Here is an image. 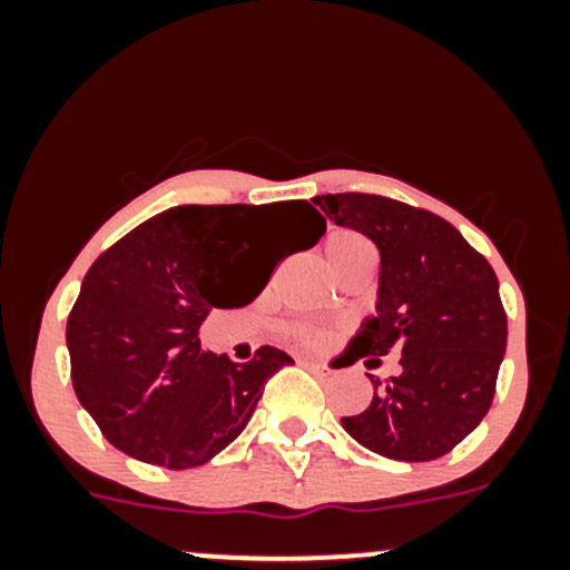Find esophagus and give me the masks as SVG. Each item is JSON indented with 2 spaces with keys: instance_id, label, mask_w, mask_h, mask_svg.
I'll return each mask as SVG.
<instances>
[{
  "instance_id": "1",
  "label": "esophagus",
  "mask_w": 570,
  "mask_h": 570,
  "mask_svg": "<svg viewBox=\"0 0 570 570\" xmlns=\"http://www.w3.org/2000/svg\"><path fill=\"white\" fill-rule=\"evenodd\" d=\"M303 364H305V367H311V370H318V372L326 370L322 362H313V358H303Z\"/></svg>"
}]
</instances>
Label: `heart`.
<instances>
[{"label":"heart","instance_id":"heart-1","mask_svg":"<svg viewBox=\"0 0 570 570\" xmlns=\"http://www.w3.org/2000/svg\"><path fill=\"white\" fill-rule=\"evenodd\" d=\"M324 257L330 271L340 276L358 263H372V246L364 235L353 230H335L324 238ZM286 335L303 345H324L330 340V330L313 322H294L286 326Z\"/></svg>","mask_w":570,"mask_h":570}]
</instances>
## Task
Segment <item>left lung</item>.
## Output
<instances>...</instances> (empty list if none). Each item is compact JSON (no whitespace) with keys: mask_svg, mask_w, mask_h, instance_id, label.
Returning <instances> with one entry per match:
<instances>
[{"mask_svg":"<svg viewBox=\"0 0 570 570\" xmlns=\"http://www.w3.org/2000/svg\"><path fill=\"white\" fill-rule=\"evenodd\" d=\"M340 227L381 252L375 316L345 353L377 364L402 353V372L375 381L370 407L343 417L358 444L394 461H434L488 415L507 351L499 278L450 222L381 195H318Z\"/></svg>","mask_w":570,"mask_h":570,"instance_id":"1","label":"left lung"}]
</instances>
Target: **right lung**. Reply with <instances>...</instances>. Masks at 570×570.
<instances>
[{
    "label": "right lung",
    "mask_w": 570,
    "mask_h": 570,
    "mask_svg": "<svg viewBox=\"0 0 570 570\" xmlns=\"http://www.w3.org/2000/svg\"><path fill=\"white\" fill-rule=\"evenodd\" d=\"M284 227L294 252L326 225L307 200L176 206L141 222L90 265L69 313L71 383L101 434L136 461L193 469L246 429L265 381L289 353L263 345L252 362L200 351L214 307H244L273 267L265 244Z\"/></svg>",
    "instance_id": "right-lung-1"
}]
</instances>
